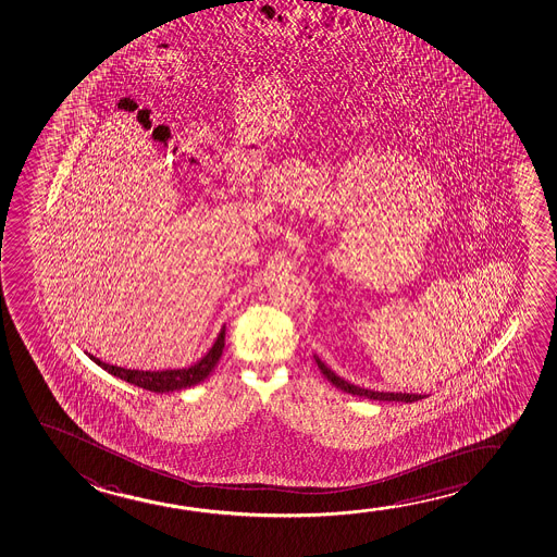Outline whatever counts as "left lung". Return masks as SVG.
Masks as SVG:
<instances>
[{
  "label": "left lung",
  "instance_id": "8db88e82",
  "mask_svg": "<svg viewBox=\"0 0 557 557\" xmlns=\"http://www.w3.org/2000/svg\"><path fill=\"white\" fill-rule=\"evenodd\" d=\"M317 366L321 369V373L329 379V381L333 382L336 388H341V391L348 392L351 396H363V398L369 399H379V401H406V404H411V401H417V399L426 398L423 394H401V392H374L367 391V388H361V386H356V384H349L348 381H344L341 379L338 374L331 371L329 367L324 366L323 361L315 356Z\"/></svg>",
  "mask_w": 557,
  "mask_h": 557
}]
</instances>
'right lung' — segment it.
<instances>
[{"label": "right lung", "instance_id": "obj_1", "mask_svg": "<svg viewBox=\"0 0 557 557\" xmlns=\"http://www.w3.org/2000/svg\"><path fill=\"white\" fill-rule=\"evenodd\" d=\"M224 349V326L216 336L213 348L209 349L206 356L201 357L196 366L188 369H176V371H134V369H123V367L109 366L103 363L98 357L90 356L101 369H106L108 373L115 374L123 381L131 382L134 386H140L144 391L163 392L183 391L190 388L194 384H200L201 381L208 379L209 373L215 369L216 361L223 356Z\"/></svg>", "mask_w": 557, "mask_h": 557}]
</instances>
